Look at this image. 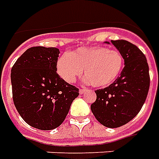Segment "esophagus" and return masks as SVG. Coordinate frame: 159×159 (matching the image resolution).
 I'll use <instances>...</instances> for the list:
<instances>
[{
    "mask_svg": "<svg viewBox=\"0 0 159 159\" xmlns=\"http://www.w3.org/2000/svg\"><path fill=\"white\" fill-rule=\"evenodd\" d=\"M87 91H88L87 89H80V94H84V93L87 92Z\"/></svg>",
    "mask_w": 159,
    "mask_h": 159,
    "instance_id": "34e87169",
    "label": "esophagus"
}]
</instances>
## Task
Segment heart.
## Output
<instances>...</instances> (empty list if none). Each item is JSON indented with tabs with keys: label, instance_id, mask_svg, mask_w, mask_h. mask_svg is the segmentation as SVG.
<instances>
[{
	"label": "heart",
	"instance_id": "obj_1",
	"mask_svg": "<svg viewBox=\"0 0 159 159\" xmlns=\"http://www.w3.org/2000/svg\"><path fill=\"white\" fill-rule=\"evenodd\" d=\"M123 56L105 47H86L63 55L56 62V70L63 80L74 83L85 69V81L94 87L111 85L121 74Z\"/></svg>",
	"mask_w": 159,
	"mask_h": 159
}]
</instances>
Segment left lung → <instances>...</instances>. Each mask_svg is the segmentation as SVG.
I'll return each mask as SVG.
<instances>
[{"label": "left lung", "mask_w": 159, "mask_h": 159, "mask_svg": "<svg viewBox=\"0 0 159 159\" xmlns=\"http://www.w3.org/2000/svg\"><path fill=\"white\" fill-rule=\"evenodd\" d=\"M111 43L123 56L125 67L116 81L95 91L97 99L91 110L101 124L115 128L128 123L141 110L149 91L150 75L146 56L137 46L126 40Z\"/></svg>", "instance_id": "8db88e82"}]
</instances>
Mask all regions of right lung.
I'll list each match as a JSON object with an SVG mask.
<instances>
[{
	"instance_id": "obj_1",
	"label": "right lung",
	"mask_w": 159,
	"mask_h": 159,
	"mask_svg": "<svg viewBox=\"0 0 159 159\" xmlns=\"http://www.w3.org/2000/svg\"><path fill=\"white\" fill-rule=\"evenodd\" d=\"M57 48L31 47L19 57L11 70L13 99L20 116L40 130L61 124L79 89L56 73Z\"/></svg>"
}]
</instances>
